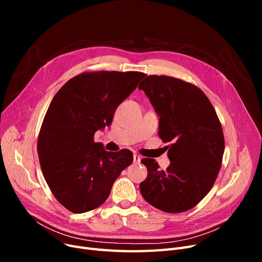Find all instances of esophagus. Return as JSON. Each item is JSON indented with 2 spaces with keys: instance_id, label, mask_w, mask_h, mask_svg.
Returning <instances> with one entry per match:
<instances>
[{
  "instance_id": "1",
  "label": "esophagus",
  "mask_w": 262,
  "mask_h": 262,
  "mask_svg": "<svg viewBox=\"0 0 262 262\" xmlns=\"http://www.w3.org/2000/svg\"><path fill=\"white\" fill-rule=\"evenodd\" d=\"M141 161V156L138 154H134V162L135 163H140Z\"/></svg>"
}]
</instances>
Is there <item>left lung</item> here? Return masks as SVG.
<instances>
[{"label": "left lung", "mask_w": 262, "mask_h": 262, "mask_svg": "<svg viewBox=\"0 0 262 262\" xmlns=\"http://www.w3.org/2000/svg\"><path fill=\"white\" fill-rule=\"evenodd\" d=\"M159 115L158 135L171 160L160 170L152 158L140 184L143 199L164 212H184L211 190L222 166L224 135L221 122L206 94L188 81L167 75H148L138 87Z\"/></svg>", "instance_id": "obj_1"}]
</instances>
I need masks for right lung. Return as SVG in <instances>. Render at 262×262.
<instances>
[{"instance_id":"obj_1","label":"right lung","mask_w":262,"mask_h":262,"mask_svg":"<svg viewBox=\"0 0 262 262\" xmlns=\"http://www.w3.org/2000/svg\"><path fill=\"white\" fill-rule=\"evenodd\" d=\"M144 76L135 71L84 72L69 79L53 98L37 152L53 195L69 211L98 208L133 162L129 149L107 152L94 142V134L112 124L117 107Z\"/></svg>"}]
</instances>
